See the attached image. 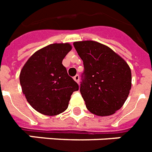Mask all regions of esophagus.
<instances>
[{
	"mask_svg": "<svg viewBox=\"0 0 152 152\" xmlns=\"http://www.w3.org/2000/svg\"><path fill=\"white\" fill-rule=\"evenodd\" d=\"M73 79H74V80L76 81V83H79V82H80V76H79V75H76V76L73 77Z\"/></svg>",
	"mask_w": 152,
	"mask_h": 152,
	"instance_id": "obj_1",
	"label": "esophagus"
}]
</instances>
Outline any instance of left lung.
I'll use <instances>...</instances> for the list:
<instances>
[{"instance_id": "1", "label": "left lung", "mask_w": 152, "mask_h": 152, "mask_svg": "<svg viewBox=\"0 0 152 152\" xmlns=\"http://www.w3.org/2000/svg\"><path fill=\"white\" fill-rule=\"evenodd\" d=\"M73 46L84 66L80 91L86 107L97 116L112 115L122 107L132 87L129 64L97 42H75Z\"/></svg>"}]
</instances>
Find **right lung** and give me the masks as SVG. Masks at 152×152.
Segmentation results:
<instances>
[{
  "label": "right lung",
  "mask_w": 152,
  "mask_h": 152,
  "mask_svg": "<svg viewBox=\"0 0 152 152\" xmlns=\"http://www.w3.org/2000/svg\"><path fill=\"white\" fill-rule=\"evenodd\" d=\"M71 50L69 43L50 44L32 54L20 71V85L27 101L44 115L66 110L72 94L79 90L62 64Z\"/></svg>",
  "instance_id": "1"
}]
</instances>
